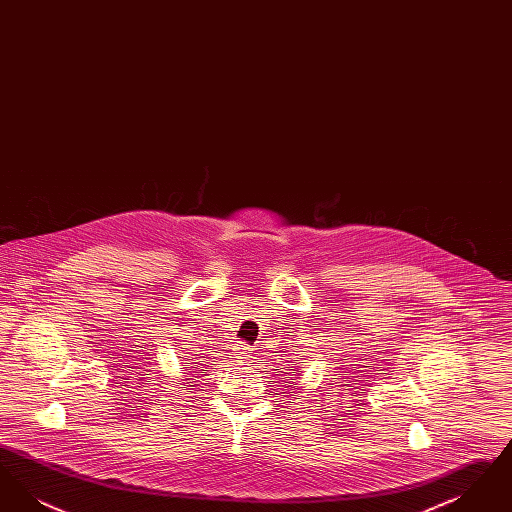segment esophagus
Wrapping results in <instances>:
<instances>
[{
  "label": "esophagus",
  "mask_w": 512,
  "mask_h": 512,
  "mask_svg": "<svg viewBox=\"0 0 512 512\" xmlns=\"http://www.w3.org/2000/svg\"><path fill=\"white\" fill-rule=\"evenodd\" d=\"M242 349H244V347H242ZM247 357H249V355H244V357H242V359H244V361H247Z\"/></svg>",
  "instance_id": "esophagus-1"
}]
</instances>
